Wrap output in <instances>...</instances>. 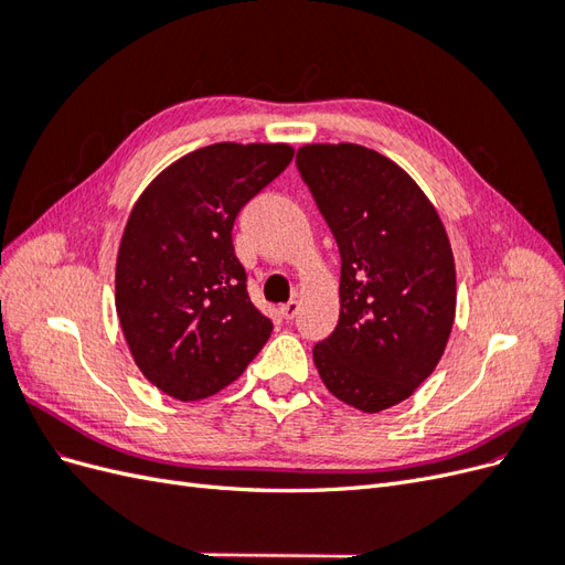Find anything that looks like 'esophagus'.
Returning a JSON list of instances; mask_svg holds the SVG:
<instances>
[{
  "mask_svg": "<svg viewBox=\"0 0 565 565\" xmlns=\"http://www.w3.org/2000/svg\"><path fill=\"white\" fill-rule=\"evenodd\" d=\"M280 313H282V318H285V320H295V318H297V313H299V301H297V299H289L287 303H282Z\"/></svg>",
  "mask_w": 565,
  "mask_h": 565,
  "instance_id": "esophagus-1",
  "label": "esophagus"
}]
</instances>
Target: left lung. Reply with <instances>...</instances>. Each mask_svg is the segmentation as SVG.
<instances>
[{"label": "left lung", "instance_id": "8db88e82", "mask_svg": "<svg viewBox=\"0 0 565 565\" xmlns=\"http://www.w3.org/2000/svg\"><path fill=\"white\" fill-rule=\"evenodd\" d=\"M297 169L339 256V320L313 347L324 386L363 413L413 396L455 322V262L419 185L365 146H303Z\"/></svg>", "mask_w": 565, "mask_h": 565}]
</instances>
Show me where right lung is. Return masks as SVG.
<instances>
[{
  "mask_svg": "<svg viewBox=\"0 0 565 565\" xmlns=\"http://www.w3.org/2000/svg\"><path fill=\"white\" fill-rule=\"evenodd\" d=\"M292 158L285 143H214L164 169L136 202L115 306L136 365L167 396H212L268 341L273 322L249 299L233 224Z\"/></svg>",
  "mask_w": 565,
  "mask_h": 565,
  "instance_id": "obj_1",
  "label": "right lung"
}]
</instances>
